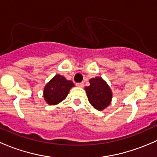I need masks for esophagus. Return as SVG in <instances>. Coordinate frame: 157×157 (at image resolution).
Instances as JSON below:
<instances>
[{"label": "esophagus", "mask_w": 157, "mask_h": 157, "mask_svg": "<svg viewBox=\"0 0 157 157\" xmlns=\"http://www.w3.org/2000/svg\"><path fill=\"white\" fill-rule=\"evenodd\" d=\"M76 86H78V87H83L84 84H83V82H81V83H76Z\"/></svg>", "instance_id": "obj_1"}]
</instances>
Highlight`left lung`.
Here are the masks:
<instances>
[{"instance_id":"obj_1","label":"left lung","mask_w":157,"mask_h":157,"mask_svg":"<svg viewBox=\"0 0 157 157\" xmlns=\"http://www.w3.org/2000/svg\"><path fill=\"white\" fill-rule=\"evenodd\" d=\"M90 86L85 87L89 102L97 110H103L112 100L110 88L101 77L90 79Z\"/></svg>"}]
</instances>
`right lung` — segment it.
<instances>
[{"mask_svg": "<svg viewBox=\"0 0 157 157\" xmlns=\"http://www.w3.org/2000/svg\"><path fill=\"white\" fill-rule=\"evenodd\" d=\"M74 83L61 75H55L44 89V98L49 105H56L67 97Z\"/></svg>", "mask_w": 157, "mask_h": 157, "instance_id": "right-lung-1", "label": "right lung"}]
</instances>
